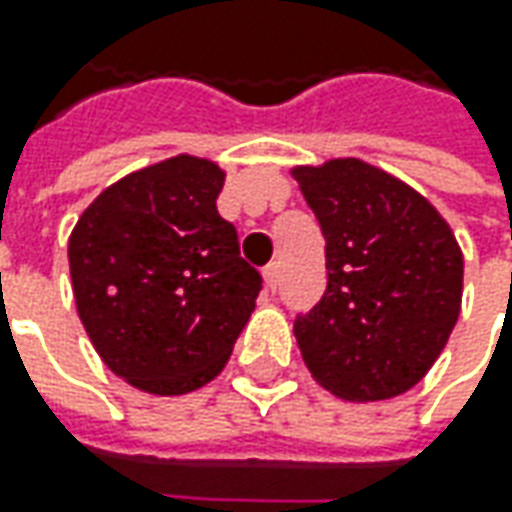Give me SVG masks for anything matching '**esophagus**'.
Returning a JSON list of instances; mask_svg holds the SVG:
<instances>
[{
	"instance_id": "esophagus-1",
	"label": "esophagus",
	"mask_w": 512,
	"mask_h": 512,
	"mask_svg": "<svg viewBox=\"0 0 512 512\" xmlns=\"http://www.w3.org/2000/svg\"><path fill=\"white\" fill-rule=\"evenodd\" d=\"M279 273H282V267H279V262H273V265L265 267V285H267V290H276V287H279Z\"/></svg>"
}]
</instances>
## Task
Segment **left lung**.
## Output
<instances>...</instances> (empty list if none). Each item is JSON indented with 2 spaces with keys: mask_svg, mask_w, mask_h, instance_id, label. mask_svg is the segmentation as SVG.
<instances>
[{
  "mask_svg": "<svg viewBox=\"0 0 512 512\" xmlns=\"http://www.w3.org/2000/svg\"><path fill=\"white\" fill-rule=\"evenodd\" d=\"M293 179L327 256L325 296L293 322L302 359L339 399H393L422 382L456 327V236L422 193L362 159L293 168Z\"/></svg>",
  "mask_w": 512,
  "mask_h": 512,
  "instance_id": "left-lung-1",
  "label": "left lung"
}]
</instances>
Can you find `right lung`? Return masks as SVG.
<instances>
[{
    "instance_id": "1",
    "label": "right lung",
    "mask_w": 512,
    "mask_h": 512,
    "mask_svg": "<svg viewBox=\"0 0 512 512\" xmlns=\"http://www.w3.org/2000/svg\"><path fill=\"white\" fill-rule=\"evenodd\" d=\"M225 170L173 156L102 190L68 242L79 319L133 387L182 396L222 373L262 276L216 210Z\"/></svg>"
}]
</instances>
